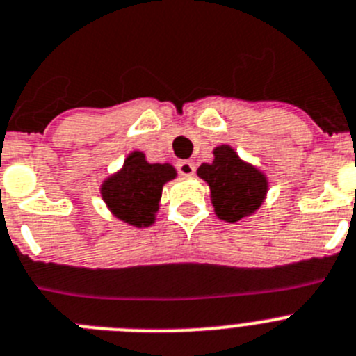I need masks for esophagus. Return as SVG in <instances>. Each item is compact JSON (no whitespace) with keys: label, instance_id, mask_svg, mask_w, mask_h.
I'll use <instances>...</instances> for the list:
<instances>
[{"label":"esophagus","instance_id":"1","mask_svg":"<svg viewBox=\"0 0 356 356\" xmlns=\"http://www.w3.org/2000/svg\"><path fill=\"white\" fill-rule=\"evenodd\" d=\"M176 169L181 176H193L194 175V163L191 160H180L176 163Z\"/></svg>","mask_w":356,"mask_h":356}]
</instances>
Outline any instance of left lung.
<instances>
[{"label": "left lung", "mask_w": 356, "mask_h": 356, "mask_svg": "<svg viewBox=\"0 0 356 356\" xmlns=\"http://www.w3.org/2000/svg\"><path fill=\"white\" fill-rule=\"evenodd\" d=\"M198 176L211 187L212 205L218 218L230 223L257 211L268 189L265 175L239 160L229 145L216 147L214 162L202 163Z\"/></svg>", "instance_id": "8db88e82"}]
</instances>
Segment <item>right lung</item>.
I'll use <instances>...</instances> for the list:
<instances>
[{
    "label": "right lung",
    "mask_w": 356,
    "mask_h": 356,
    "mask_svg": "<svg viewBox=\"0 0 356 356\" xmlns=\"http://www.w3.org/2000/svg\"><path fill=\"white\" fill-rule=\"evenodd\" d=\"M175 176L172 165L149 163L144 153L135 151L126 158L122 169L102 184V198L118 220L147 227L154 221L163 184Z\"/></svg>",
    "instance_id": "1"
}]
</instances>
